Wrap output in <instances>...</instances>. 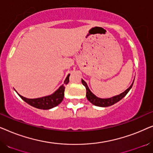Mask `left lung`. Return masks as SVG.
<instances>
[{
	"label": "left lung",
	"instance_id": "1",
	"mask_svg": "<svg viewBox=\"0 0 153 153\" xmlns=\"http://www.w3.org/2000/svg\"><path fill=\"white\" fill-rule=\"evenodd\" d=\"M81 81H82L83 85H84L85 87V89H86V97L88 100L90 102H91L92 104H94V105L97 106H102V107H106V106H111L113 104L117 103V102L120 101V100H122L123 98L127 95V93L129 91V90L131 88L134 83H132V84H131L126 91L120 94V95L114 96V97L111 98H107V99H102V98L97 97V96H95L91 91H90L89 88L88 86L85 81H83V79H81Z\"/></svg>",
	"mask_w": 153,
	"mask_h": 153
}]
</instances>
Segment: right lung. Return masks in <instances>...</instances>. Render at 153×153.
<instances>
[{
  "label": "right lung",
  "instance_id": "1",
  "mask_svg": "<svg viewBox=\"0 0 153 153\" xmlns=\"http://www.w3.org/2000/svg\"><path fill=\"white\" fill-rule=\"evenodd\" d=\"M70 75V74L68 75V76L66 77L65 80L64 81V83L65 85L69 83ZM65 88V85H62L57 91L54 92L51 95L42 97L36 98V99H28V98L24 97L20 95L19 94H17L24 101L26 102L28 104H30V106H33V107L39 108V109L47 110L58 106L62 101L64 98Z\"/></svg>",
  "mask_w": 153,
  "mask_h": 153
}]
</instances>
